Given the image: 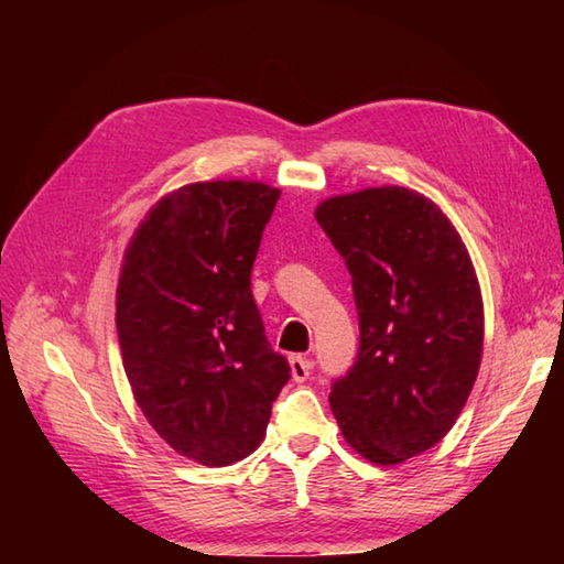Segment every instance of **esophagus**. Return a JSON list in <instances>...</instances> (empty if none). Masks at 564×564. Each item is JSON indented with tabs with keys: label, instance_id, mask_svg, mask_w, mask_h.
Here are the masks:
<instances>
[{
	"label": "esophagus",
	"instance_id": "1",
	"mask_svg": "<svg viewBox=\"0 0 564 564\" xmlns=\"http://www.w3.org/2000/svg\"><path fill=\"white\" fill-rule=\"evenodd\" d=\"M310 370H313V358L307 356H291V376L295 382H305Z\"/></svg>",
	"mask_w": 564,
	"mask_h": 564
}]
</instances>
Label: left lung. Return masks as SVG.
Returning a JSON list of instances; mask_svg holds the SVG:
<instances>
[{
    "label": "left lung",
    "instance_id": "1",
    "mask_svg": "<svg viewBox=\"0 0 564 564\" xmlns=\"http://www.w3.org/2000/svg\"><path fill=\"white\" fill-rule=\"evenodd\" d=\"M315 218L351 273L361 327L329 406L358 455L404 463L448 434L480 370L485 307L470 254L446 213L404 186L332 196Z\"/></svg>",
    "mask_w": 564,
    "mask_h": 564
}]
</instances>
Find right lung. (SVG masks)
<instances>
[{
    "label": "right lung",
    "mask_w": 564,
    "mask_h": 564,
    "mask_svg": "<svg viewBox=\"0 0 564 564\" xmlns=\"http://www.w3.org/2000/svg\"><path fill=\"white\" fill-rule=\"evenodd\" d=\"M279 196L245 178L176 188L138 225L118 275L116 329L135 402L178 455L208 467L259 448L291 378L251 295Z\"/></svg>",
    "instance_id": "obj_1"
}]
</instances>
